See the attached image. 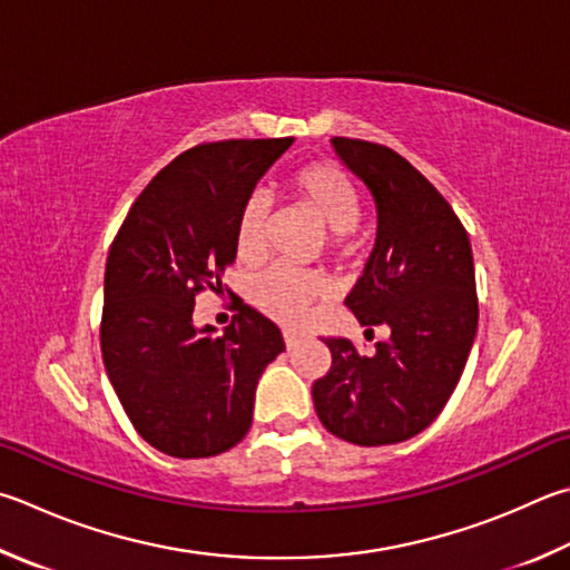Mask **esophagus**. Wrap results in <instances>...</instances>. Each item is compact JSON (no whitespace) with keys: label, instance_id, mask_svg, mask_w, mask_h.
I'll use <instances>...</instances> for the list:
<instances>
[{"label":"esophagus","instance_id":"34e87169","mask_svg":"<svg viewBox=\"0 0 570 570\" xmlns=\"http://www.w3.org/2000/svg\"><path fill=\"white\" fill-rule=\"evenodd\" d=\"M298 341H302V334H298V331L284 328V344H286V348H294Z\"/></svg>","mask_w":570,"mask_h":570}]
</instances>
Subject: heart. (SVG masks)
I'll return each mask as SVG.
<instances>
[{
  "instance_id": "1",
  "label": "heart",
  "mask_w": 570,
  "mask_h": 570,
  "mask_svg": "<svg viewBox=\"0 0 570 570\" xmlns=\"http://www.w3.org/2000/svg\"><path fill=\"white\" fill-rule=\"evenodd\" d=\"M288 191L298 206L334 232V244L344 242L361 219V196L348 174L331 161L306 164L288 179ZM236 256L244 264H258L268 252V206L264 196H249L242 206L234 232ZM326 282L318 274L274 266L256 276L249 288L252 302L282 324L294 326L306 316V308L326 296Z\"/></svg>"
}]
</instances>
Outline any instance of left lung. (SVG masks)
<instances>
[{"instance_id": "left-lung-1", "label": "left lung", "mask_w": 570, "mask_h": 570, "mask_svg": "<svg viewBox=\"0 0 570 570\" xmlns=\"http://www.w3.org/2000/svg\"><path fill=\"white\" fill-rule=\"evenodd\" d=\"M334 149L376 202V244L346 296L361 326L391 336L371 356L324 338L331 368L314 381L321 423L356 446L416 436L446 406L479 326L471 242L436 186L384 144L334 137Z\"/></svg>"}]
</instances>
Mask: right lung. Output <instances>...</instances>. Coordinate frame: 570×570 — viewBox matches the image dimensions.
<instances>
[{
    "mask_svg": "<svg viewBox=\"0 0 570 570\" xmlns=\"http://www.w3.org/2000/svg\"><path fill=\"white\" fill-rule=\"evenodd\" d=\"M284 139L199 144L167 164L121 222L105 272L101 358L139 436L174 459H206L252 429L264 368L282 331L236 302L224 336L194 326L196 294L222 292L234 232L256 181L292 147Z\"/></svg>",
    "mask_w": 570,
    "mask_h": 570,
    "instance_id": "obj_1",
    "label": "right lung"
}]
</instances>
